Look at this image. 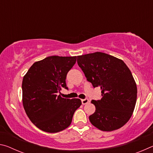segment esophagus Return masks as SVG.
<instances>
[{
  "label": "esophagus",
  "instance_id": "obj_1",
  "mask_svg": "<svg viewBox=\"0 0 153 153\" xmlns=\"http://www.w3.org/2000/svg\"><path fill=\"white\" fill-rule=\"evenodd\" d=\"M89 102V100L88 98H85V99H82V103L83 105H86L87 103Z\"/></svg>",
  "mask_w": 153,
  "mask_h": 153
}]
</instances>
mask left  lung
Masks as SVG:
<instances>
[{
    "label": "left lung",
    "instance_id": "left-lung-1",
    "mask_svg": "<svg viewBox=\"0 0 153 153\" xmlns=\"http://www.w3.org/2000/svg\"><path fill=\"white\" fill-rule=\"evenodd\" d=\"M77 64L94 88L100 87L102 98L92 100L96 111L90 121L102 131L121 128L132 115L137 87L132 74L124 62L100 52L77 56Z\"/></svg>",
    "mask_w": 153,
    "mask_h": 153
}]
</instances>
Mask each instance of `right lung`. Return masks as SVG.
<instances>
[{"instance_id": "add662e5", "label": "right lung", "mask_w": 153, "mask_h": 153, "mask_svg": "<svg viewBox=\"0 0 153 153\" xmlns=\"http://www.w3.org/2000/svg\"><path fill=\"white\" fill-rule=\"evenodd\" d=\"M76 56H48L35 62L22 82L23 105L27 117L41 130L61 131L70 126L80 105L79 98H64L61 90L68 89L65 79Z\"/></svg>"}]
</instances>
